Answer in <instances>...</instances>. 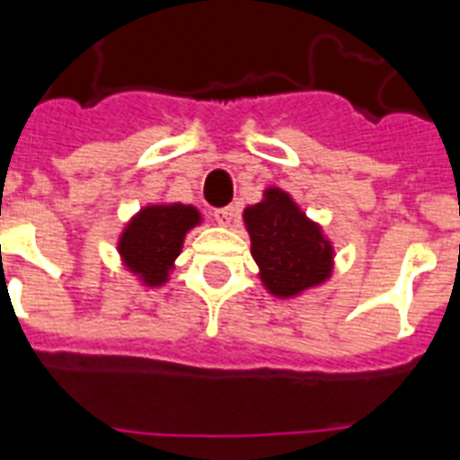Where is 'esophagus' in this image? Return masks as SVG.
I'll return each mask as SVG.
<instances>
[{
  "mask_svg": "<svg viewBox=\"0 0 460 460\" xmlns=\"http://www.w3.org/2000/svg\"><path fill=\"white\" fill-rule=\"evenodd\" d=\"M238 210L234 208V205H226V208H219V210H215V222L222 224V226H229L234 219H236Z\"/></svg>",
  "mask_w": 460,
  "mask_h": 460,
  "instance_id": "1",
  "label": "esophagus"
}]
</instances>
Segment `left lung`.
Instances as JSON below:
<instances>
[{"label":"left lung","mask_w":460,"mask_h":460,"mask_svg":"<svg viewBox=\"0 0 460 460\" xmlns=\"http://www.w3.org/2000/svg\"><path fill=\"white\" fill-rule=\"evenodd\" d=\"M260 279L276 297H295L331 276L333 248L314 222L281 189H267L262 203L243 212Z\"/></svg>","instance_id":"obj_1"}]
</instances>
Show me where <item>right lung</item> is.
<instances>
[{
	"label": "right lung",
	"mask_w": 460,
	"mask_h": 460,
	"mask_svg": "<svg viewBox=\"0 0 460 460\" xmlns=\"http://www.w3.org/2000/svg\"><path fill=\"white\" fill-rule=\"evenodd\" d=\"M200 222V212L193 205H148L127 224L118 250L134 274L146 286H163L167 271L181 252L186 231Z\"/></svg>",
	"instance_id": "obj_1"
}]
</instances>
